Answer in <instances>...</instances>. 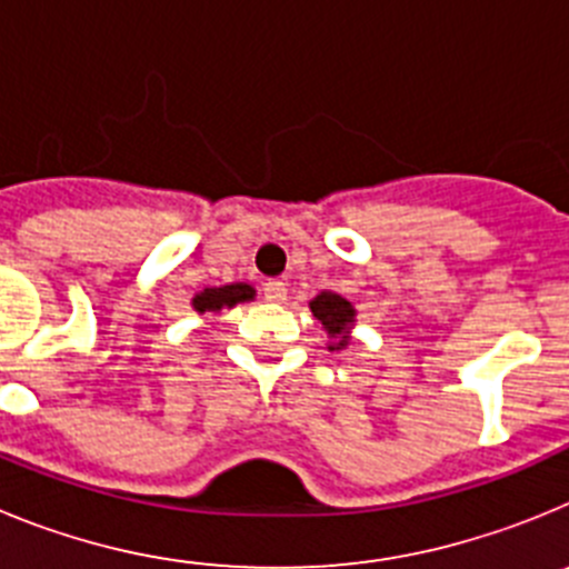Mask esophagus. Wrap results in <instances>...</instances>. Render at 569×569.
<instances>
[{
  "label": "esophagus",
  "mask_w": 569,
  "mask_h": 569,
  "mask_svg": "<svg viewBox=\"0 0 569 569\" xmlns=\"http://www.w3.org/2000/svg\"><path fill=\"white\" fill-rule=\"evenodd\" d=\"M288 296V288H284V281L281 279H268L264 281V299L268 301H284Z\"/></svg>",
  "instance_id": "34e87169"
}]
</instances>
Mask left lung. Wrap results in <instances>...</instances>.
<instances>
[{"label": "left lung", "mask_w": 569, "mask_h": 569, "mask_svg": "<svg viewBox=\"0 0 569 569\" xmlns=\"http://www.w3.org/2000/svg\"><path fill=\"white\" fill-rule=\"evenodd\" d=\"M310 310H313L316 319L321 321V328L328 330L330 336L328 350H341V347L350 345V328H353V321H356V310L350 301L341 299L339 293L325 290V293H319L313 301H310Z\"/></svg>", "instance_id": "8db88e82"}]
</instances>
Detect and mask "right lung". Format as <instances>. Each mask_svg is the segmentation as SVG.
Segmentation results:
<instances>
[{"instance_id":"obj_1","label":"right lung","mask_w":569,"mask_h":569,"mask_svg":"<svg viewBox=\"0 0 569 569\" xmlns=\"http://www.w3.org/2000/svg\"><path fill=\"white\" fill-rule=\"evenodd\" d=\"M256 290L244 281L236 284H224V288H204L202 293L193 296V310L196 313H219L222 308H236L239 301H250Z\"/></svg>"}]
</instances>
